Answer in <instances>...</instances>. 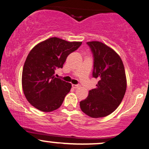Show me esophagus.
<instances>
[{"instance_id": "obj_1", "label": "esophagus", "mask_w": 149, "mask_h": 149, "mask_svg": "<svg viewBox=\"0 0 149 149\" xmlns=\"http://www.w3.org/2000/svg\"><path fill=\"white\" fill-rule=\"evenodd\" d=\"M72 87L74 88H80V85H79V84H72Z\"/></svg>"}]
</instances>
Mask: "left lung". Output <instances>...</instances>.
Wrapping results in <instances>:
<instances>
[{
  "instance_id": "1",
  "label": "left lung",
  "mask_w": 149,
  "mask_h": 149,
  "mask_svg": "<svg viewBox=\"0 0 149 149\" xmlns=\"http://www.w3.org/2000/svg\"><path fill=\"white\" fill-rule=\"evenodd\" d=\"M86 43L93 53V76L99 81L80 102V108L91 118H101L111 114L122 102L127 88L126 75L123 61L113 49L99 41Z\"/></svg>"
}]
</instances>
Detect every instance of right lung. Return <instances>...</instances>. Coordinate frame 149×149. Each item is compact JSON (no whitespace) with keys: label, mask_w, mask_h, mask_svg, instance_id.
Wrapping results in <instances>:
<instances>
[{"label":"right lung","mask_w":149,"mask_h":149,"mask_svg":"<svg viewBox=\"0 0 149 149\" xmlns=\"http://www.w3.org/2000/svg\"><path fill=\"white\" fill-rule=\"evenodd\" d=\"M81 42H68L54 37L36 45L26 58L22 71V88L26 98L35 108L49 112L59 108L72 85L55 77L68 56Z\"/></svg>","instance_id":"1"}]
</instances>
